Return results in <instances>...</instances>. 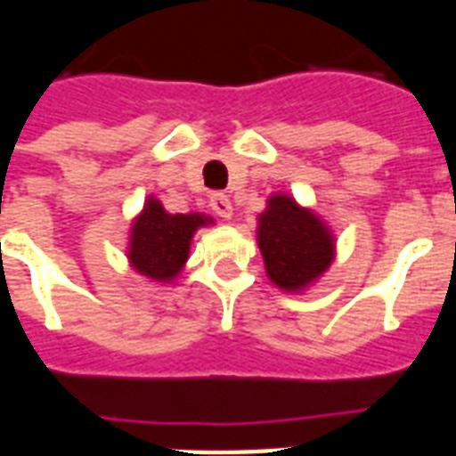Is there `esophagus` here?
Segmentation results:
<instances>
[{
  "label": "esophagus",
  "instance_id": "esophagus-1",
  "mask_svg": "<svg viewBox=\"0 0 456 456\" xmlns=\"http://www.w3.org/2000/svg\"><path fill=\"white\" fill-rule=\"evenodd\" d=\"M210 208H213L215 215H220L222 220H229V217H232V200H229V196H224V193L215 191L213 196H210Z\"/></svg>",
  "mask_w": 456,
  "mask_h": 456
}]
</instances>
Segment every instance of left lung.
<instances>
[{"instance_id": "left-lung-1", "label": "left lung", "mask_w": 456, "mask_h": 456, "mask_svg": "<svg viewBox=\"0 0 456 456\" xmlns=\"http://www.w3.org/2000/svg\"><path fill=\"white\" fill-rule=\"evenodd\" d=\"M257 243L267 277L286 291H298L333 260V239L322 222L289 196H272L260 215Z\"/></svg>"}]
</instances>
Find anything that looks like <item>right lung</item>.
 <instances>
[{
	"label": "right lung",
	"instance_id": "obj_1",
	"mask_svg": "<svg viewBox=\"0 0 456 456\" xmlns=\"http://www.w3.org/2000/svg\"><path fill=\"white\" fill-rule=\"evenodd\" d=\"M206 215H170L158 200H149L132 227L130 260L142 274L165 281L182 270L189 257L193 232L208 224Z\"/></svg>",
	"mask_w": 456,
	"mask_h": 456
}]
</instances>
